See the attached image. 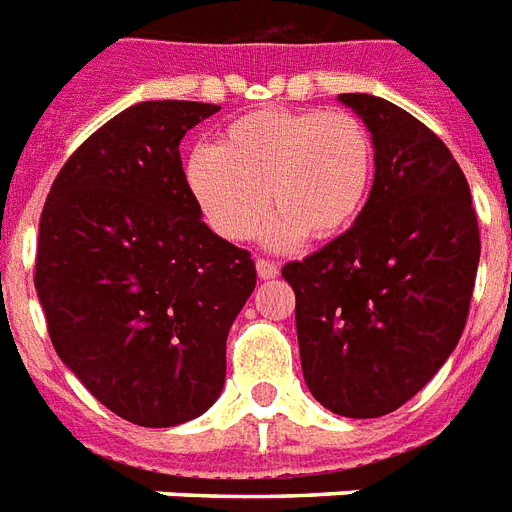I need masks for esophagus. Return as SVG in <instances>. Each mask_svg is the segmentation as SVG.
I'll use <instances>...</instances> for the list:
<instances>
[{
    "mask_svg": "<svg viewBox=\"0 0 512 512\" xmlns=\"http://www.w3.org/2000/svg\"><path fill=\"white\" fill-rule=\"evenodd\" d=\"M255 268L260 279H276V273H279V265L273 263V260H265V257H257Z\"/></svg>",
    "mask_w": 512,
    "mask_h": 512,
    "instance_id": "esophagus-1",
    "label": "esophagus"
}]
</instances>
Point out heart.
Masks as SVG:
<instances>
[{"mask_svg": "<svg viewBox=\"0 0 512 512\" xmlns=\"http://www.w3.org/2000/svg\"><path fill=\"white\" fill-rule=\"evenodd\" d=\"M372 175L366 124L350 111L324 108L249 111L225 127L220 146L193 148L185 162L188 191L217 236L247 241L271 204L268 236L279 247L348 231Z\"/></svg>", "mask_w": 512, "mask_h": 512, "instance_id": "b5f03b06", "label": "heart"}]
</instances>
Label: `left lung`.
<instances>
[{"instance_id":"1","label":"left lung","mask_w":512,"mask_h":512,"mask_svg":"<svg viewBox=\"0 0 512 512\" xmlns=\"http://www.w3.org/2000/svg\"><path fill=\"white\" fill-rule=\"evenodd\" d=\"M374 143V183L348 231L281 268L295 289L308 390L342 417H382L428 385L468 321L481 236L468 180L436 132L345 92Z\"/></svg>"}]
</instances>
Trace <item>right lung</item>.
Listing matches in <instances>:
<instances>
[{"instance_id": "add662e5", "label": "right lung", "mask_w": 512, "mask_h": 512, "mask_svg": "<svg viewBox=\"0 0 512 512\" xmlns=\"http://www.w3.org/2000/svg\"><path fill=\"white\" fill-rule=\"evenodd\" d=\"M220 106L146 100L92 132L44 201L34 287L60 361L100 404L172 428L215 404L255 289L247 249L188 191L180 140Z\"/></svg>"}]
</instances>
